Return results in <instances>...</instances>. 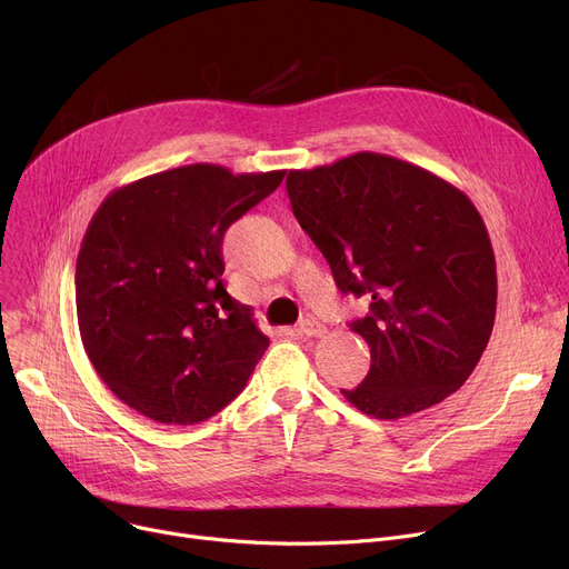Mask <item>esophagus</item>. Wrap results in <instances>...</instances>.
Returning <instances> with one entry per match:
<instances>
[{
  "label": "esophagus",
  "mask_w": 569,
  "mask_h": 569,
  "mask_svg": "<svg viewBox=\"0 0 569 569\" xmlns=\"http://www.w3.org/2000/svg\"><path fill=\"white\" fill-rule=\"evenodd\" d=\"M297 332H300L302 337H325L327 335V327L307 318L300 322V327H297Z\"/></svg>",
  "instance_id": "34e87169"
}]
</instances>
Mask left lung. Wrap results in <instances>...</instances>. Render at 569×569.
<instances>
[{
    "label": "left lung",
    "instance_id": "obj_1",
    "mask_svg": "<svg viewBox=\"0 0 569 569\" xmlns=\"http://www.w3.org/2000/svg\"><path fill=\"white\" fill-rule=\"evenodd\" d=\"M292 214L327 258L341 292L371 313L350 330L371 369L348 403L376 420L427 410L468 380L496 318V256L472 200L395 157L357 152L290 170Z\"/></svg>",
    "mask_w": 569,
    "mask_h": 569
}]
</instances>
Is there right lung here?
Masks as SVG:
<instances>
[{
    "mask_svg": "<svg viewBox=\"0 0 569 569\" xmlns=\"http://www.w3.org/2000/svg\"><path fill=\"white\" fill-rule=\"evenodd\" d=\"M191 163L114 189L76 262L80 339L110 392L161 425H196L239 392L269 346L223 286V234L283 182Z\"/></svg>",
    "mask_w": 569,
    "mask_h": 569,
    "instance_id": "right-lung-1",
    "label": "right lung"
}]
</instances>
